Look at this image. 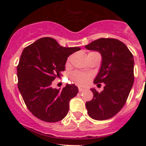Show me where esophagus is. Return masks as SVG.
<instances>
[{"label":"esophagus","instance_id":"esophagus-1","mask_svg":"<svg viewBox=\"0 0 146 146\" xmlns=\"http://www.w3.org/2000/svg\"><path fill=\"white\" fill-rule=\"evenodd\" d=\"M85 89H86V88H82V87H79V88H78V90L80 91V92H82V91L85 90Z\"/></svg>","mask_w":146,"mask_h":146}]
</instances>
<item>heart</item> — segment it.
I'll list each match as a JSON object with an SVG mask.
<instances>
[{
	"label": "heart",
	"mask_w": 146,
	"mask_h": 146,
	"mask_svg": "<svg viewBox=\"0 0 146 146\" xmlns=\"http://www.w3.org/2000/svg\"><path fill=\"white\" fill-rule=\"evenodd\" d=\"M71 78L75 82L80 85H85L89 81L90 76L81 72H75L71 75Z\"/></svg>",
	"instance_id": "1"
}]
</instances>
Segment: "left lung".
Masks as SVG:
<instances>
[{
    "label": "left lung",
    "instance_id": "obj_1",
    "mask_svg": "<svg viewBox=\"0 0 146 146\" xmlns=\"http://www.w3.org/2000/svg\"><path fill=\"white\" fill-rule=\"evenodd\" d=\"M85 48L101 54L100 69L94 83H104L101 92L91 88L93 98L85 106L91 118L106 120L121 110L129 97L134 80L133 56L126 44L116 39L100 38Z\"/></svg>",
    "mask_w": 146,
    "mask_h": 146
}]
</instances>
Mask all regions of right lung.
Returning a JSON list of instances; mask_svg holds the SVG:
<instances>
[{
  "instance_id": "obj_1",
  "label": "right lung",
  "mask_w": 146,
  "mask_h": 146,
  "mask_svg": "<svg viewBox=\"0 0 146 146\" xmlns=\"http://www.w3.org/2000/svg\"><path fill=\"white\" fill-rule=\"evenodd\" d=\"M80 47H64L51 37H43L25 47L17 68L18 89L28 110L46 122L62 120L69 110V102L78 88L66 84L62 90L51 87L61 78L68 57Z\"/></svg>"
}]
</instances>
